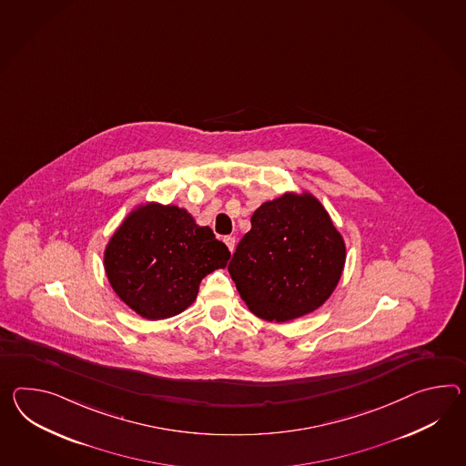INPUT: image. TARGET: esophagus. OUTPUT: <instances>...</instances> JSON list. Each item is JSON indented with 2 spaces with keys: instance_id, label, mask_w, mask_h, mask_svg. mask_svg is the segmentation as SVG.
Listing matches in <instances>:
<instances>
[{
  "instance_id": "obj_1",
  "label": "esophagus",
  "mask_w": 466,
  "mask_h": 466,
  "mask_svg": "<svg viewBox=\"0 0 466 466\" xmlns=\"http://www.w3.org/2000/svg\"><path fill=\"white\" fill-rule=\"evenodd\" d=\"M224 242H226V246H228V250H230V252H234V249H236V238H230V236H228V238H224Z\"/></svg>"
}]
</instances>
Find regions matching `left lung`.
<instances>
[{
    "instance_id": "1",
    "label": "left lung",
    "mask_w": 466,
    "mask_h": 466,
    "mask_svg": "<svg viewBox=\"0 0 466 466\" xmlns=\"http://www.w3.org/2000/svg\"><path fill=\"white\" fill-rule=\"evenodd\" d=\"M343 236L308 190L259 205L228 273L256 317L286 323L317 311L340 283Z\"/></svg>"
}]
</instances>
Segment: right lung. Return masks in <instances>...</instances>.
<instances>
[{"label": "right lung", "mask_w": 466, "mask_h": 466, "mask_svg": "<svg viewBox=\"0 0 466 466\" xmlns=\"http://www.w3.org/2000/svg\"><path fill=\"white\" fill-rule=\"evenodd\" d=\"M228 246L178 205L135 207L104 249V271L117 298L147 319L175 317L192 305L207 274L224 269Z\"/></svg>", "instance_id": "1"}]
</instances>
